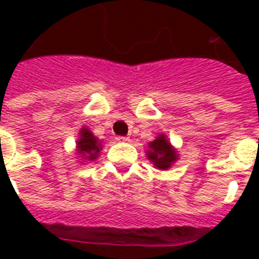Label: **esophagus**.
<instances>
[{
	"label": "esophagus",
	"mask_w": 259,
	"mask_h": 259,
	"mask_svg": "<svg viewBox=\"0 0 259 259\" xmlns=\"http://www.w3.org/2000/svg\"><path fill=\"white\" fill-rule=\"evenodd\" d=\"M116 140L122 141V143H127V141H130V139L129 137H126V136H118V137H116Z\"/></svg>",
	"instance_id": "1"
}]
</instances>
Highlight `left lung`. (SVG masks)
<instances>
[{
    "mask_svg": "<svg viewBox=\"0 0 259 259\" xmlns=\"http://www.w3.org/2000/svg\"><path fill=\"white\" fill-rule=\"evenodd\" d=\"M148 146H150V150L147 151V157L148 159H151L157 168L168 169L178 159L176 151L170 147L165 136L161 135L155 140L151 141Z\"/></svg>",
    "mask_w": 259,
    "mask_h": 259,
    "instance_id": "1",
    "label": "left lung"
}]
</instances>
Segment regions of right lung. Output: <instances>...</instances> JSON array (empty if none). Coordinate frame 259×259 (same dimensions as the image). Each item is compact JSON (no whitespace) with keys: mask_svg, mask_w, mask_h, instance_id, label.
Masks as SVG:
<instances>
[{"mask_svg":"<svg viewBox=\"0 0 259 259\" xmlns=\"http://www.w3.org/2000/svg\"><path fill=\"white\" fill-rule=\"evenodd\" d=\"M77 151L79 155L83 158H87L90 161H94L98 154L101 151V144L98 143V139H96L93 133L89 129H81L80 132V139L77 140Z\"/></svg>","mask_w":259,"mask_h":259,"instance_id":"1","label":"right lung"}]
</instances>
